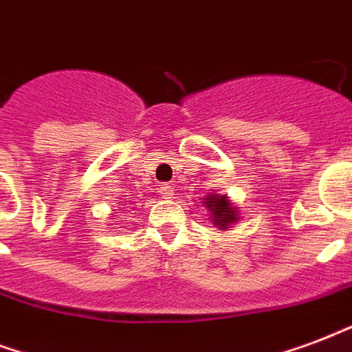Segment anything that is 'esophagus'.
<instances>
[{"label": "esophagus", "mask_w": 352, "mask_h": 352, "mask_svg": "<svg viewBox=\"0 0 352 352\" xmlns=\"http://www.w3.org/2000/svg\"><path fill=\"white\" fill-rule=\"evenodd\" d=\"M160 194L170 199V197H173V188L170 184H160Z\"/></svg>", "instance_id": "1"}]
</instances>
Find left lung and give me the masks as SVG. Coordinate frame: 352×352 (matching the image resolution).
Listing matches in <instances>:
<instances>
[{"label": "left lung", "mask_w": 352, "mask_h": 352, "mask_svg": "<svg viewBox=\"0 0 352 352\" xmlns=\"http://www.w3.org/2000/svg\"><path fill=\"white\" fill-rule=\"evenodd\" d=\"M205 206L212 214V223L219 227V230L229 229L230 225L238 221V210L230 205L227 195L210 194L205 197Z\"/></svg>", "instance_id": "left-lung-1"}]
</instances>
